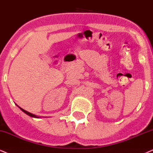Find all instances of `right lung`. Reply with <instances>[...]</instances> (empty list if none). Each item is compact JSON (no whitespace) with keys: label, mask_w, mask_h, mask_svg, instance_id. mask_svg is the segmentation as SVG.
<instances>
[{"label":"right lung","mask_w":153,"mask_h":153,"mask_svg":"<svg viewBox=\"0 0 153 153\" xmlns=\"http://www.w3.org/2000/svg\"><path fill=\"white\" fill-rule=\"evenodd\" d=\"M17 105V104H16ZM19 108H20V110H21L22 111H23V112L25 113V114H26L27 115H28V116H30V117H33V118H40V117L39 116H36V115H35V114H31V113H30V112H28V111H25V110H24L23 108H20V106H18Z\"/></svg>","instance_id":"add662e5"}]
</instances>
